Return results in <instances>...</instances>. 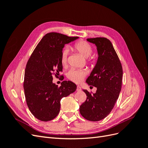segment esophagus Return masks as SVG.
Instances as JSON below:
<instances>
[{"label":"esophagus","instance_id":"obj_1","mask_svg":"<svg viewBox=\"0 0 148 148\" xmlns=\"http://www.w3.org/2000/svg\"><path fill=\"white\" fill-rule=\"evenodd\" d=\"M81 90H82L81 87H80L79 86H77V91H80Z\"/></svg>","mask_w":148,"mask_h":148}]
</instances>
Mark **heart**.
<instances>
[{
    "label": "heart",
    "instance_id": "b5f03b06",
    "mask_svg": "<svg viewBox=\"0 0 148 148\" xmlns=\"http://www.w3.org/2000/svg\"><path fill=\"white\" fill-rule=\"evenodd\" d=\"M74 50L79 53L84 58H88L92 53V48L90 44L86 41H79L76 42L73 46ZM67 59H68V51L65 49L62 52L61 54V63L63 66L67 64ZM88 64L90 65L91 67H95L97 60L95 59L91 58L88 60ZM86 76V72L83 70H70L66 75V77L70 81L75 83H81L85 77Z\"/></svg>",
    "mask_w": 148,
    "mask_h": 148
}]
</instances>
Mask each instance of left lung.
Instances as JSON below:
<instances>
[{"instance_id": "left-lung-1", "label": "left lung", "mask_w": 148, "mask_h": 148, "mask_svg": "<svg viewBox=\"0 0 148 148\" xmlns=\"http://www.w3.org/2000/svg\"><path fill=\"white\" fill-rule=\"evenodd\" d=\"M95 44L98 52L97 64L86 83L96 87L92 94L86 89V100L79 107V112L88 120L97 122L104 119L113 109L122 88L123 69L120 60L110 40L106 38H88Z\"/></svg>"}]
</instances>
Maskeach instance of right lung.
Here are the masks:
<instances>
[{"mask_svg": "<svg viewBox=\"0 0 148 148\" xmlns=\"http://www.w3.org/2000/svg\"><path fill=\"white\" fill-rule=\"evenodd\" d=\"M58 33H49L42 38L26 65L23 88L26 104L34 117L43 122L56 118L60 109V101L77 89V85L63 81L58 86L52 75L62 71L61 54L65 44L78 39Z\"/></svg>", "mask_w": 148, "mask_h": 148, "instance_id": "add662e5", "label": "right lung"}]
</instances>
